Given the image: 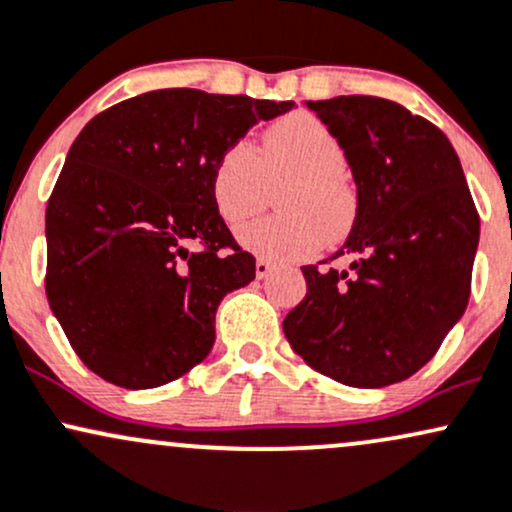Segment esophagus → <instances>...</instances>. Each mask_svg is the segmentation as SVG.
Wrapping results in <instances>:
<instances>
[{"label":"esophagus","mask_w":512,"mask_h":512,"mask_svg":"<svg viewBox=\"0 0 512 512\" xmlns=\"http://www.w3.org/2000/svg\"><path fill=\"white\" fill-rule=\"evenodd\" d=\"M270 273H273V263L266 261V258H258V261H256V275H258V280L268 278Z\"/></svg>","instance_id":"1"}]
</instances>
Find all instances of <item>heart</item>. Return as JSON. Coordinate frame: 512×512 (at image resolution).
I'll return each instance as SVG.
<instances>
[{"mask_svg": "<svg viewBox=\"0 0 512 512\" xmlns=\"http://www.w3.org/2000/svg\"><path fill=\"white\" fill-rule=\"evenodd\" d=\"M345 174V150L333 131L299 112L270 126L263 160L251 141H234L215 162L213 198L227 225L237 227L266 206L270 184L292 179L278 198L285 213L246 225L239 242L258 256L297 261L350 225L354 203Z\"/></svg>", "mask_w": 512, "mask_h": 512, "instance_id": "heart-1", "label": "heart"}]
</instances>
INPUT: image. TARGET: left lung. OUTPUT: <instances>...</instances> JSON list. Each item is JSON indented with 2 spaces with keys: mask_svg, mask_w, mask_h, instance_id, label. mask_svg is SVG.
I'll use <instances>...</instances> for the list:
<instances>
[{
  "mask_svg": "<svg viewBox=\"0 0 512 512\" xmlns=\"http://www.w3.org/2000/svg\"><path fill=\"white\" fill-rule=\"evenodd\" d=\"M345 150L357 213L330 258L302 266L304 302L282 330L311 369L354 388H383L434 357L470 299L479 215L441 129L393 100H304ZM328 263V261H321Z\"/></svg>",
  "mask_w": 512,
  "mask_h": 512,
  "instance_id": "1",
  "label": "left lung"
}]
</instances>
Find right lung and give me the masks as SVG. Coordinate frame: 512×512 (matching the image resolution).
I'll list each match as a JSON object with an SVG mask.
<instances>
[{"label": "right lung", "instance_id": "add662e5", "mask_svg": "<svg viewBox=\"0 0 512 512\" xmlns=\"http://www.w3.org/2000/svg\"><path fill=\"white\" fill-rule=\"evenodd\" d=\"M292 107L165 88L83 126L47 203L45 290L90 371L143 390L208 357L220 302L256 278L215 206V162Z\"/></svg>", "mask_w": 512, "mask_h": 512}]
</instances>
